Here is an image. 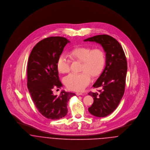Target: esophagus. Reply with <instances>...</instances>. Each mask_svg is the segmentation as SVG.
I'll use <instances>...</instances> for the list:
<instances>
[{
    "label": "esophagus",
    "instance_id": "1",
    "mask_svg": "<svg viewBox=\"0 0 150 150\" xmlns=\"http://www.w3.org/2000/svg\"><path fill=\"white\" fill-rule=\"evenodd\" d=\"M83 94L82 93H81V92H77V93H76V95L77 96H79V95H83Z\"/></svg>",
    "mask_w": 150,
    "mask_h": 150
}]
</instances>
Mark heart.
I'll use <instances>...</instances> for the list:
<instances>
[{"label":"heart","mask_w":150,"mask_h":150,"mask_svg":"<svg viewBox=\"0 0 150 150\" xmlns=\"http://www.w3.org/2000/svg\"><path fill=\"white\" fill-rule=\"evenodd\" d=\"M70 56L74 59L83 62V72L71 73L68 74L64 77V82L69 89L81 91L91 83V78L89 74L93 77H96L103 70L105 64V55L100 48L91 50L88 47H80L72 50L70 52ZM57 68L62 73H66L70 71V61L66 54H63L58 58Z\"/></svg>","instance_id":"b5f03b06"}]
</instances>
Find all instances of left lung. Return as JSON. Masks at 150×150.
<instances>
[{
	"instance_id": "1",
	"label": "left lung",
	"mask_w": 150,
	"mask_h": 150,
	"mask_svg": "<svg viewBox=\"0 0 150 150\" xmlns=\"http://www.w3.org/2000/svg\"><path fill=\"white\" fill-rule=\"evenodd\" d=\"M84 41L100 44L106 52V66L93 85L94 88L102 87V89L98 91L99 92L88 93L93 98V103L88 111L98 117H106L116 109L125 92L126 57L121 44L109 35H97Z\"/></svg>"
}]
</instances>
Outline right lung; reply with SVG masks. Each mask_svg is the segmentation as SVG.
<instances>
[{"instance_id":"1","label":"right lung","mask_w":150,"mask_h":150,"mask_svg":"<svg viewBox=\"0 0 150 150\" xmlns=\"http://www.w3.org/2000/svg\"><path fill=\"white\" fill-rule=\"evenodd\" d=\"M70 43L67 39L49 37L37 43L28 59L27 86L32 99L38 111L48 119H61L67 113V102L76 95L62 91L54 95L53 90L61 88L57 61L65 45Z\"/></svg>"}]
</instances>
